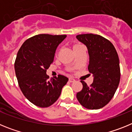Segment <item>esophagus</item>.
<instances>
[{"instance_id":"esophagus-1","label":"esophagus","mask_w":132,"mask_h":132,"mask_svg":"<svg viewBox=\"0 0 132 132\" xmlns=\"http://www.w3.org/2000/svg\"><path fill=\"white\" fill-rule=\"evenodd\" d=\"M69 81L71 82H75V79H74L73 78H69Z\"/></svg>"}]
</instances>
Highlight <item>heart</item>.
I'll list each match as a JSON object with an SVG mask.
<instances>
[{
    "instance_id": "b5f03b06",
    "label": "heart",
    "mask_w": 132,
    "mask_h": 132,
    "mask_svg": "<svg viewBox=\"0 0 132 132\" xmlns=\"http://www.w3.org/2000/svg\"><path fill=\"white\" fill-rule=\"evenodd\" d=\"M80 45H80V44H75V45H73V49H74V50H75V49L77 48L78 47H79Z\"/></svg>"
}]
</instances>
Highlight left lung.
Returning <instances> with one entry per match:
<instances>
[{"mask_svg": "<svg viewBox=\"0 0 132 132\" xmlns=\"http://www.w3.org/2000/svg\"><path fill=\"white\" fill-rule=\"evenodd\" d=\"M77 39L88 50V69L93 82L88 86L81 80L82 89L77 94L79 103L87 109L97 110L106 106L116 93L120 80L118 55L109 40L99 35L80 34Z\"/></svg>", "mask_w": 132, "mask_h": 132, "instance_id": "left-lung-1", "label": "left lung"}]
</instances>
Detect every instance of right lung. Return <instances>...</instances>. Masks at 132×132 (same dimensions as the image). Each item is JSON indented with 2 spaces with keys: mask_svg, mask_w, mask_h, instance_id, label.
I'll list each match as a JSON object with an SVG mask.
<instances>
[{
  "mask_svg": "<svg viewBox=\"0 0 132 132\" xmlns=\"http://www.w3.org/2000/svg\"><path fill=\"white\" fill-rule=\"evenodd\" d=\"M66 37L36 35L26 40L17 53L14 69L18 85L25 97L37 106L52 105L68 81V78L61 75L49 79L46 74L57 47Z\"/></svg>",
  "mask_w": 132,
  "mask_h": 132,
  "instance_id": "obj_1",
  "label": "right lung"
}]
</instances>
